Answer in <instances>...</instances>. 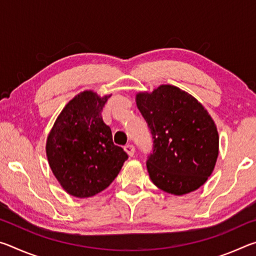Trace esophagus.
Returning a JSON list of instances; mask_svg holds the SVG:
<instances>
[{
  "instance_id": "obj_1",
  "label": "esophagus",
  "mask_w": 256,
  "mask_h": 256,
  "mask_svg": "<svg viewBox=\"0 0 256 256\" xmlns=\"http://www.w3.org/2000/svg\"><path fill=\"white\" fill-rule=\"evenodd\" d=\"M124 150L126 151V154L130 156V157H133L136 148H134V146H132V144H126L124 146Z\"/></svg>"
}]
</instances>
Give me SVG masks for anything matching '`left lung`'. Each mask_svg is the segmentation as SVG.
<instances>
[{
  "label": "left lung",
  "mask_w": 256,
  "mask_h": 256,
  "mask_svg": "<svg viewBox=\"0 0 256 256\" xmlns=\"http://www.w3.org/2000/svg\"><path fill=\"white\" fill-rule=\"evenodd\" d=\"M136 102L154 138L146 162L152 183L174 196L201 188L219 154L218 130L204 106L172 84L138 92Z\"/></svg>",
  "instance_id": "obj_1"
}]
</instances>
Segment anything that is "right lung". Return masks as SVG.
I'll use <instances>...</instances> for the list:
<instances>
[{"label": "right lung", "mask_w": 256, "mask_h": 256, "mask_svg": "<svg viewBox=\"0 0 256 256\" xmlns=\"http://www.w3.org/2000/svg\"><path fill=\"white\" fill-rule=\"evenodd\" d=\"M110 94L84 90L68 102L47 136L46 156L55 178L72 196L84 198L107 188L128 154L112 142L100 112Z\"/></svg>", "instance_id": "add662e5"}]
</instances>
